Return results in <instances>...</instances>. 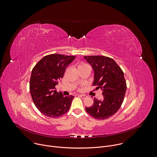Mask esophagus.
Returning <instances> with one entry per match:
<instances>
[{
    "instance_id": "obj_1",
    "label": "esophagus",
    "mask_w": 157,
    "mask_h": 157,
    "mask_svg": "<svg viewBox=\"0 0 157 157\" xmlns=\"http://www.w3.org/2000/svg\"><path fill=\"white\" fill-rule=\"evenodd\" d=\"M79 96H80V98H82V99H85V98H86L87 97V96H86L85 94H80Z\"/></svg>"
}]
</instances>
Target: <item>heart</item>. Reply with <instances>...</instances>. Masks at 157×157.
Here are the masks:
<instances>
[{
  "label": "heart",
  "instance_id": "heart-1",
  "mask_svg": "<svg viewBox=\"0 0 157 157\" xmlns=\"http://www.w3.org/2000/svg\"><path fill=\"white\" fill-rule=\"evenodd\" d=\"M86 64H84V63H81L79 66H78V67H82V66H86Z\"/></svg>",
  "mask_w": 157,
  "mask_h": 157
}]
</instances>
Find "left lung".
Wrapping results in <instances>:
<instances>
[{
  "instance_id": "obj_1",
  "label": "left lung",
  "mask_w": 157,
  "mask_h": 157,
  "mask_svg": "<svg viewBox=\"0 0 157 157\" xmlns=\"http://www.w3.org/2000/svg\"><path fill=\"white\" fill-rule=\"evenodd\" d=\"M94 71L93 85L102 90L103 99H94L92 106L86 111L93 118L107 119L114 115L120 108L126 90L124 74L112 58L104 56H84Z\"/></svg>"
}]
</instances>
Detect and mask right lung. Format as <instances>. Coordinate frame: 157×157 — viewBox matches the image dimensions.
<instances>
[{
    "label": "right lung",
    "mask_w": 157,
    "mask_h": 157,
    "mask_svg": "<svg viewBox=\"0 0 157 157\" xmlns=\"http://www.w3.org/2000/svg\"><path fill=\"white\" fill-rule=\"evenodd\" d=\"M75 58V56L52 54L44 56L33 68L30 93L35 105L44 115L59 117L70 109L74 96H64L62 93L56 91L55 86Z\"/></svg>",
    "instance_id": "add662e5"
}]
</instances>
